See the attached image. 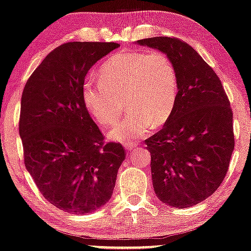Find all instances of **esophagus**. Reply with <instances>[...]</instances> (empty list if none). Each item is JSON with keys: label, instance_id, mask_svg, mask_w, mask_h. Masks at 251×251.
<instances>
[{"label": "esophagus", "instance_id": "obj_1", "mask_svg": "<svg viewBox=\"0 0 251 251\" xmlns=\"http://www.w3.org/2000/svg\"><path fill=\"white\" fill-rule=\"evenodd\" d=\"M123 145H125V148L126 150H132L136 147V143H132V142L129 143V142H128V143H125Z\"/></svg>", "mask_w": 251, "mask_h": 251}]
</instances>
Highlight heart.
Instances as JSON below:
<instances>
[{
	"label": "heart",
	"instance_id": "1",
	"mask_svg": "<svg viewBox=\"0 0 251 251\" xmlns=\"http://www.w3.org/2000/svg\"><path fill=\"white\" fill-rule=\"evenodd\" d=\"M100 80L83 83L82 100L86 109L99 125L114 126L108 137L114 141L134 140L149 126L168 122L178 97L175 65L159 51H130L114 54L99 71ZM126 101H125L124 100Z\"/></svg>",
	"mask_w": 251,
	"mask_h": 251
}]
</instances>
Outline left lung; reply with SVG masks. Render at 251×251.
Returning a JSON list of instances; mask_svg holds the SVG:
<instances>
[{
    "label": "left lung",
    "instance_id": "1",
    "mask_svg": "<svg viewBox=\"0 0 251 251\" xmlns=\"http://www.w3.org/2000/svg\"><path fill=\"white\" fill-rule=\"evenodd\" d=\"M137 43L168 55L178 78L171 117L145 140L154 193L169 206H194L218 190L229 168L235 145L229 99L212 67L187 43L175 37Z\"/></svg>",
    "mask_w": 251,
    "mask_h": 251
}]
</instances>
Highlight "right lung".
Listing matches in <instances>:
<instances>
[{"label":"right lung","mask_w":251,"mask_h":251,"mask_svg":"<svg viewBox=\"0 0 251 251\" xmlns=\"http://www.w3.org/2000/svg\"><path fill=\"white\" fill-rule=\"evenodd\" d=\"M116 43L71 42L45 57L27 79L21 101L24 164L49 202L86 214L110 199L126 158L89 116L82 87L89 69Z\"/></svg>","instance_id":"obj_1"}]
</instances>
